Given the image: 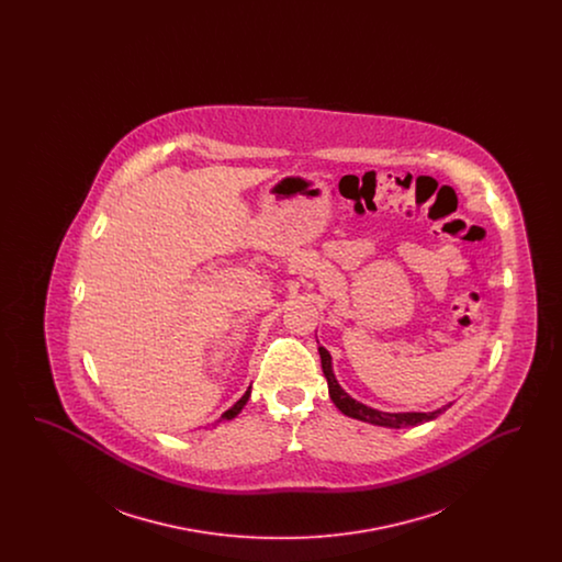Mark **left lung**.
Returning <instances> with one entry per match:
<instances>
[{
  "instance_id": "1",
  "label": "left lung",
  "mask_w": 562,
  "mask_h": 562,
  "mask_svg": "<svg viewBox=\"0 0 562 562\" xmlns=\"http://www.w3.org/2000/svg\"><path fill=\"white\" fill-rule=\"evenodd\" d=\"M318 351H321L322 373H324L326 381H328L330 401L335 402V406L344 415L351 417V419H358V422H364V424H373V426H381V428H408V426H419V424H426V422L436 419L440 413H445L453 404V402H449V404H445V406H440V408H436L431 413H415V411L413 413H385V411H379V408H373V406H367L362 402L353 401L348 392L339 385V381L335 379V373H333V358H330V353L322 348V346L318 348Z\"/></svg>"
}]
</instances>
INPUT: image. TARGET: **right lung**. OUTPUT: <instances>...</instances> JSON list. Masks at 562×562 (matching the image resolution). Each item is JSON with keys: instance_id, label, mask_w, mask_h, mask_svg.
<instances>
[{"instance_id": "add662e5", "label": "right lung", "mask_w": 562, "mask_h": 562, "mask_svg": "<svg viewBox=\"0 0 562 562\" xmlns=\"http://www.w3.org/2000/svg\"><path fill=\"white\" fill-rule=\"evenodd\" d=\"M248 398H250V387L244 392V396H241L240 401L236 402L232 408H227V411L221 415V419H218V422H229V419L238 417V413L244 408V404L248 402Z\"/></svg>"}]
</instances>
